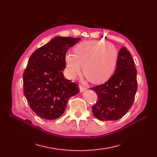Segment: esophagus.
Wrapping results in <instances>:
<instances>
[{"label": "esophagus", "mask_w": 157, "mask_h": 157, "mask_svg": "<svg viewBox=\"0 0 157 157\" xmlns=\"http://www.w3.org/2000/svg\"><path fill=\"white\" fill-rule=\"evenodd\" d=\"M86 90V88H85V87L81 86V85H80V86H79V90H80V92H82L84 91V90Z\"/></svg>", "instance_id": "obj_1"}]
</instances>
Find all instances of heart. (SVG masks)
<instances>
[{
	"instance_id": "heart-1",
	"label": "heart",
	"mask_w": 157,
	"mask_h": 157,
	"mask_svg": "<svg viewBox=\"0 0 157 157\" xmlns=\"http://www.w3.org/2000/svg\"><path fill=\"white\" fill-rule=\"evenodd\" d=\"M75 54L67 52L65 55L66 72L74 78L83 72L90 81L95 84L105 82L116 69L118 52L110 42L103 40H88L75 46Z\"/></svg>"
}]
</instances>
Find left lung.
<instances>
[{
	"mask_svg": "<svg viewBox=\"0 0 157 157\" xmlns=\"http://www.w3.org/2000/svg\"><path fill=\"white\" fill-rule=\"evenodd\" d=\"M136 75L134 61L130 52L122 47L118 52L114 75L105 83L90 88L98 95V100L92 107L98 119L117 121L128 111L137 88Z\"/></svg>",
	"mask_w": 157,
	"mask_h": 157,
	"instance_id": "8db88e82",
	"label": "left lung"
}]
</instances>
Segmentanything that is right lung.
I'll return each instance as SVG.
<instances>
[{"label":"right lung","mask_w":157,"mask_h":157,"mask_svg":"<svg viewBox=\"0 0 157 157\" xmlns=\"http://www.w3.org/2000/svg\"><path fill=\"white\" fill-rule=\"evenodd\" d=\"M80 38L57 36L35 50L23 75V94L38 116L54 120L63 115L68 99L77 94V84L64 78L65 55Z\"/></svg>","instance_id":"add662e5"}]
</instances>
